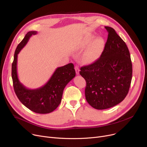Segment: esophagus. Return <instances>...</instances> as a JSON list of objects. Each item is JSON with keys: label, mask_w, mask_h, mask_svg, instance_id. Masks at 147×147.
Wrapping results in <instances>:
<instances>
[{"label": "esophagus", "mask_w": 147, "mask_h": 147, "mask_svg": "<svg viewBox=\"0 0 147 147\" xmlns=\"http://www.w3.org/2000/svg\"><path fill=\"white\" fill-rule=\"evenodd\" d=\"M75 70H76V73L77 74H79V71H80V69L78 66H76L75 67Z\"/></svg>", "instance_id": "esophagus-1"}]
</instances>
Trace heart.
<instances>
[{
    "mask_svg": "<svg viewBox=\"0 0 147 147\" xmlns=\"http://www.w3.org/2000/svg\"><path fill=\"white\" fill-rule=\"evenodd\" d=\"M92 34H88L79 42L78 49H84L82 55V61L86 64L95 62L101 56L105 46V41L102 37H95Z\"/></svg>",
    "mask_w": 147,
    "mask_h": 147,
    "instance_id": "1",
    "label": "heart"
}]
</instances>
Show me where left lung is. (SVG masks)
I'll return each mask as SVG.
<instances>
[{"label":"left lung","mask_w":147,"mask_h":147,"mask_svg":"<svg viewBox=\"0 0 147 147\" xmlns=\"http://www.w3.org/2000/svg\"><path fill=\"white\" fill-rule=\"evenodd\" d=\"M108 38L104 49L95 63L80 68L85 79L87 102L97 110L110 109L120 103L128 94L132 64L125 42L110 27H105Z\"/></svg>","instance_id":"left-lung-1"}]
</instances>
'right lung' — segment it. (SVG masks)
<instances>
[{
	"mask_svg": "<svg viewBox=\"0 0 147 147\" xmlns=\"http://www.w3.org/2000/svg\"><path fill=\"white\" fill-rule=\"evenodd\" d=\"M36 31L28 32L17 46L12 64V78L14 91L21 102L31 111L38 114H47L55 110L61 103L63 90L67 84L76 76L72 63L58 67L49 80L40 88H27L20 82L17 73L18 54L27 43Z\"/></svg>",
	"mask_w": 147,
	"mask_h": 147,
	"instance_id": "obj_1",
	"label": "right lung"
}]
</instances>
